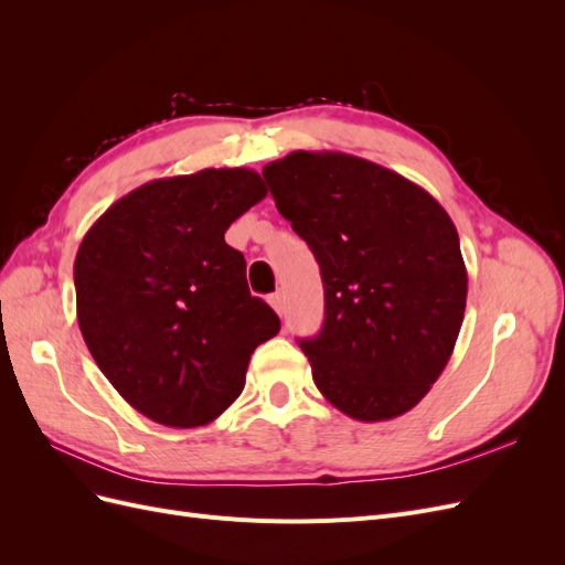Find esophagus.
<instances>
[{
    "label": "esophagus",
    "instance_id": "1",
    "mask_svg": "<svg viewBox=\"0 0 565 565\" xmlns=\"http://www.w3.org/2000/svg\"><path fill=\"white\" fill-rule=\"evenodd\" d=\"M268 303L273 306V311H276L278 316H282V313H285V297H282V292L270 295V297H268Z\"/></svg>",
    "mask_w": 565,
    "mask_h": 565
}]
</instances>
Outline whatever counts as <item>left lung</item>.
Segmentation results:
<instances>
[{
	"label": "left lung",
	"mask_w": 565,
	"mask_h": 565,
	"mask_svg": "<svg viewBox=\"0 0 565 565\" xmlns=\"http://www.w3.org/2000/svg\"><path fill=\"white\" fill-rule=\"evenodd\" d=\"M262 174L320 266L324 322L299 341L316 386L358 422L405 415L446 370L465 320L452 218L422 185L347 152L295 150Z\"/></svg>",
	"instance_id": "obj_1"
}]
</instances>
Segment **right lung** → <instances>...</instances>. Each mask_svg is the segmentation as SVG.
I'll list each match as a JSON object with an SVG mask.
<instances>
[{"instance_id": "add662e5", "label": "right lung", "mask_w": 565, "mask_h": 565, "mask_svg": "<svg viewBox=\"0 0 565 565\" xmlns=\"http://www.w3.org/2000/svg\"><path fill=\"white\" fill-rule=\"evenodd\" d=\"M247 167L156 179L113 202L75 256L77 322L96 365L134 409L193 429L241 396L254 349L280 332L226 245L266 198Z\"/></svg>"}]
</instances>
